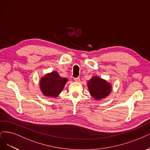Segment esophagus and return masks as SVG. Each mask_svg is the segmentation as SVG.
Returning <instances> with one entry per match:
<instances>
[{"label": "esophagus", "mask_w": 150, "mask_h": 150, "mask_svg": "<svg viewBox=\"0 0 150 150\" xmlns=\"http://www.w3.org/2000/svg\"><path fill=\"white\" fill-rule=\"evenodd\" d=\"M74 81H76V82H80V78H79V77H78V78H75Z\"/></svg>", "instance_id": "34e87169"}]
</instances>
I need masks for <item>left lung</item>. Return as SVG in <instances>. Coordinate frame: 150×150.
Here are the masks:
<instances>
[{"label": "left lung", "instance_id": "obj_1", "mask_svg": "<svg viewBox=\"0 0 150 150\" xmlns=\"http://www.w3.org/2000/svg\"><path fill=\"white\" fill-rule=\"evenodd\" d=\"M90 95L96 101H101L106 98L112 91V85L107 80L97 75H94L87 82Z\"/></svg>", "mask_w": 150, "mask_h": 150}]
</instances>
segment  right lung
<instances>
[{
    "instance_id": "obj_1",
    "label": "right lung",
    "mask_w": 150,
    "mask_h": 150,
    "mask_svg": "<svg viewBox=\"0 0 150 150\" xmlns=\"http://www.w3.org/2000/svg\"><path fill=\"white\" fill-rule=\"evenodd\" d=\"M68 79L60 76L56 71H52L42 76L40 80L41 91L44 96L56 98L63 91Z\"/></svg>"
}]
</instances>
